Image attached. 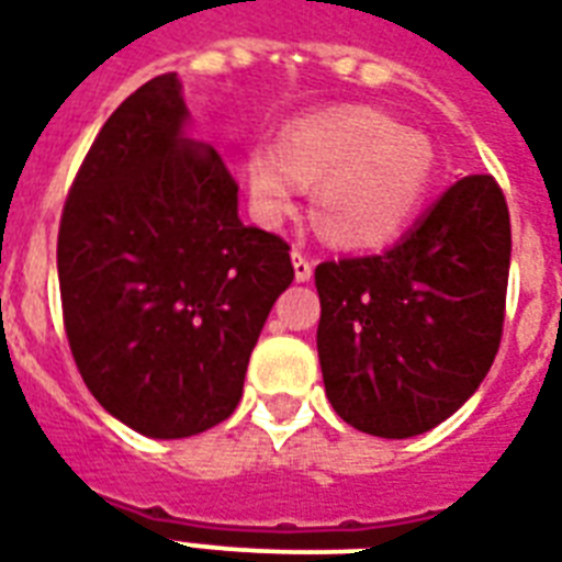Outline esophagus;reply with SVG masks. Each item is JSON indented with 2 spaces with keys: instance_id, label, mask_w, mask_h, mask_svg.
I'll return each instance as SVG.
<instances>
[{
  "instance_id": "esophagus-1",
  "label": "esophagus",
  "mask_w": 562,
  "mask_h": 562,
  "mask_svg": "<svg viewBox=\"0 0 562 562\" xmlns=\"http://www.w3.org/2000/svg\"><path fill=\"white\" fill-rule=\"evenodd\" d=\"M291 259H294V277H297V282L312 280V271H315V265L308 262V256L300 254V250H294V254H291Z\"/></svg>"
}]
</instances>
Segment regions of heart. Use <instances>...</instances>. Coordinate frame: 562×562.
<instances>
[{"label": "heart", "instance_id": "b5f03b06", "mask_svg": "<svg viewBox=\"0 0 562 562\" xmlns=\"http://www.w3.org/2000/svg\"><path fill=\"white\" fill-rule=\"evenodd\" d=\"M437 171L435 143L373 108L297 119L280 143L256 145L245 160L250 203L265 224L294 210L303 183H317V224L344 247H375L400 236L426 206Z\"/></svg>", "mask_w": 562, "mask_h": 562}]
</instances>
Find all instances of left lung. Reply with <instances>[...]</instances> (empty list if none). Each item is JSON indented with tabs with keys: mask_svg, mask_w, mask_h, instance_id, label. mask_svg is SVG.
Masks as SVG:
<instances>
[{
	"mask_svg": "<svg viewBox=\"0 0 562 562\" xmlns=\"http://www.w3.org/2000/svg\"><path fill=\"white\" fill-rule=\"evenodd\" d=\"M507 271L493 175L452 183L391 250L317 265V356L338 417L393 440L452 417L496 359Z\"/></svg>",
	"mask_w": 562,
	"mask_h": 562,
	"instance_id": "left-lung-1",
	"label": "left lung"
}]
</instances>
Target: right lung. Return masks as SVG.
Listing matches in <instances>:
<instances>
[{
    "instance_id": "obj_1",
    "label": "right lung",
    "mask_w": 562,
    "mask_h": 562,
    "mask_svg": "<svg viewBox=\"0 0 562 562\" xmlns=\"http://www.w3.org/2000/svg\"><path fill=\"white\" fill-rule=\"evenodd\" d=\"M178 72L131 92L90 145L57 229L69 350L139 435H201L236 411L256 338L294 280L289 241L238 221L212 145L180 136Z\"/></svg>"
}]
</instances>
